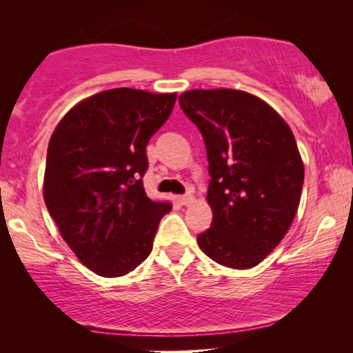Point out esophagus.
Returning a JSON list of instances; mask_svg holds the SVG:
<instances>
[{
	"mask_svg": "<svg viewBox=\"0 0 353 353\" xmlns=\"http://www.w3.org/2000/svg\"><path fill=\"white\" fill-rule=\"evenodd\" d=\"M178 201H180L183 205H188V204H191L192 201H194V196H192V194H183V196L178 197Z\"/></svg>",
	"mask_w": 353,
	"mask_h": 353,
	"instance_id": "esophagus-1",
	"label": "esophagus"
}]
</instances>
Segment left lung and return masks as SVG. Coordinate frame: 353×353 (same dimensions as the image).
I'll list each match as a JSON object with an SVG mask.
<instances>
[{
	"label": "left lung",
	"instance_id": "1",
	"mask_svg": "<svg viewBox=\"0 0 353 353\" xmlns=\"http://www.w3.org/2000/svg\"><path fill=\"white\" fill-rule=\"evenodd\" d=\"M180 105L204 138L214 220L197 236L223 267L259 265L291 228L303 185L296 138L281 115L248 91L190 90Z\"/></svg>",
	"mask_w": 353,
	"mask_h": 353
}]
</instances>
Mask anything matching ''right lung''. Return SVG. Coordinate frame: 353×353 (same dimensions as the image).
Here are the masks:
<instances>
[{"label": "right lung", "mask_w": 353, "mask_h": 353, "mask_svg": "<svg viewBox=\"0 0 353 353\" xmlns=\"http://www.w3.org/2000/svg\"><path fill=\"white\" fill-rule=\"evenodd\" d=\"M176 93L101 91L77 103L48 144L43 197L62 239L91 272L117 278L152 250L168 201L146 196V146Z\"/></svg>", "instance_id": "right-lung-1"}]
</instances>
